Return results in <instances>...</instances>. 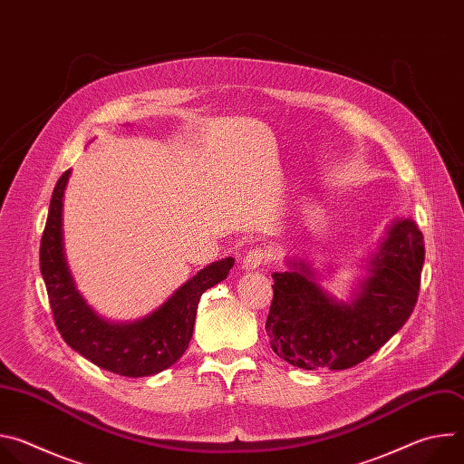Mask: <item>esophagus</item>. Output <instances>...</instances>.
I'll return each instance as SVG.
<instances>
[{
	"label": "esophagus",
	"mask_w": 464,
	"mask_h": 464,
	"mask_svg": "<svg viewBox=\"0 0 464 464\" xmlns=\"http://www.w3.org/2000/svg\"><path fill=\"white\" fill-rule=\"evenodd\" d=\"M268 258H270V255H268L266 251H264V249H260V247L249 249V251L246 253V256L242 258L240 266H242L244 272H255V270H258L260 266H264V264L268 262Z\"/></svg>",
	"instance_id": "1"
}]
</instances>
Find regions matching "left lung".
I'll list each match as a JSON object with an SVG mask.
<instances>
[{
	"instance_id": "left-lung-1",
	"label": "left lung",
	"mask_w": 464,
	"mask_h": 464,
	"mask_svg": "<svg viewBox=\"0 0 464 464\" xmlns=\"http://www.w3.org/2000/svg\"><path fill=\"white\" fill-rule=\"evenodd\" d=\"M424 264V237L413 218L396 217L351 286L347 299L324 290L304 258L276 272L266 333L274 353L294 367L342 371L385 345L411 315Z\"/></svg>"
}]
</instances>
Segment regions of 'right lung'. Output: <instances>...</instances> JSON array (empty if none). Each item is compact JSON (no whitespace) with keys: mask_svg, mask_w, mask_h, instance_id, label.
I'll return each mask as SVG.
<instances>
[{"mask_svg":"<svg viewBox=\"0 0 464 464\" xmlns=\"http://www.w3.org/2000/svg\"><path fill=\"white\" fill-rule=\"evenodd\" d=\"M70 176L72 170H65L54 185L40 244V272L58 333L73 351L101 369L128 378L158 374L187 351L202 294L227 277L235 258L208 264L145 317L111 321L95 312L77 290L65 258L62 209Z\"/></svg>","mask_w":464,"mask_h":464,"instance_id":"obj_1","label":"right lung"}]
</instances>
